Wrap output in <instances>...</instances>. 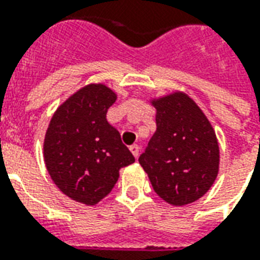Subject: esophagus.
<instances>
[{"mask_svg": "<svg viewBox=\"0 0 260 260\" xmlns=\"http://www.w3.org/2000/svg\"><path fill=\"white\" fill-rule=\"evenodd\" d=\"M131 153L134 154V157L138 158V156H139V146L138 145H132V146L129 147Z\"/></svg>", "mask_w": 260, "mask_h": 260, "instance_id": "1", "label": "esophagus"}]
</instances>
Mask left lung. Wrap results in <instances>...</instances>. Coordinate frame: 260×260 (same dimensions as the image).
<instances>
[{
  "label": "left lung",
  "instance_id": "8db88e82",
  "mask_svg": "<svg viewBox=\"0 0 260 260\" xmlns=\"http://www.w3.org/2000/svg\"><path fill=\"white\" fill-rule=\"evenodd\" d=\"M149 103L156 108V132L139 163L164 202L189 205L217 178L220 147L214 128L184 91L150 97Z\"/></svg>",
  "mask_w": 260,
  "mask_h": 260
}]
</instances>
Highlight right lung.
Instances as JSON below:
<instances>
[{
    "label": "right lung",
    "mask_w": 260,
    "mask_h": 260,
    "mask_svg": "<svg viewBox=\"0 0 260 260\" xmlns=\"http://www.w3.org/2000/svg\"><path fill=\"white\" fill-rule=\"evenodd\" d=\"M106 83H89L61 103L44 135L43 157L64 195L94 206L111 192L119 170L135 161L106 118L117 100Z\"/></svg>",
    "instance_id": "obj_1"
}]
</instances>
